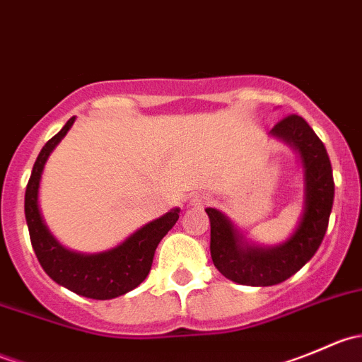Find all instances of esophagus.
<instances>
[{
    "instance_id": "34e87169",
    "label": "esophagus",
    "mask_w": 362,
    "mask_h": 362,
    "mask_svg": "<svg viewBox=\"0 0 362 362\" xmlns=\"http://www.w3.org/2000/svg\"><path fill=\"white\" fill-rule=\"evenodd\" d=\"M208 202H210V198H208L206 194H202V192H196V194H192L191 199H189V204H191V206L202 208V206H204V204H208Z\"/></svg>"
}]
</instances>
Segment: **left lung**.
<instances>
[{"label":"left lung","mask_w":362,"mask_h":362,"mask_svg":"<svg viewBox=\"0 0 362 362\" xmlns=\"http://www.w3.org/2000/svg\"><path fill=\"white\" fill-rule=\"evenodd\" d=\"M269 134L298 152L303 166V210L293 235L276 245H259L247 240L228 215L215 208L204 210L210 218L211 261L226 279L242 286H276L299 272L322 243L333 210L331 160L308 122L289 115Z\"/></svg>","instance_id":"left-lung-1"}]
</instances>
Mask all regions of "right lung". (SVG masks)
Masks as SVG:
<instances>
[{"mask_svg":"<svg viewBox=\"0 0 362 362\" xmlns=\"http://www.w3.org/2000/svg\"><path fill=\"white\" fill-rule=\"evenodd\" d=\"M73 122L75 117L64 124L56 136L47 141L36 158L25 187V222L36 257L54 282L83 298L113 299L133 291L147 279L154 252L166 233L177 224L180 208H173L163 217L141 226L113 249L96 252V254H83L61 245L47 228L45 218L40 210V182L49 156L66 136Z\"/></svg>","mask_w":362,"mask_h":362,"instance_id":"1","label":"right lung"}]
</instances>
